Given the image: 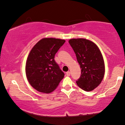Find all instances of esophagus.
<instances>
[{
	"mask_svg": "<svg viewBox=\"0 0 125 125\" xmlns=\"http://www.w3.org/2000/svg\"><path fill=\"white\" fill-rule=\"evenodd\" d=\"M66 75L67 76H69L71 75V73H70L69 71L67 72H66Z\"/></svg>",
	"mask_w": 125,
	"mask_h": 125,
	"instance_id": "obj_1",
	"label": "esophagus"
}]
</instances>
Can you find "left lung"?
Listing matches in <instances>:
<instances>
[{"label": "left lung", "mask_w": 125, "mask_h": 125, "mask_svg": "<svg viewBox=\"0 0 125 125\" xmlns=\"http://www.w3.org/2000/svg\"><path fill=\"white\" fill-rule=\"evenodd\" d=\"M69 43L81 69V77L76 81L77 86L85 91H92L99 85L104 77L102 54L96 44L86 39H72Z\"/></svg>", "instance_id": "8db88e82"}]
</instances>
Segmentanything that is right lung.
<instances>
[{
	"instance_id": "add662e5",
	"label": "right lung",
	"mask_w": 125,
	"mask_h": 125,
	"mask_svg": "<svg viewBox=\"0 0 125 125\" xmlns=\"http://www.w3.org/2000/svg\"><path fill=\"white\" fill-rule=\"evenodd\" d=\"M65 41L43 38L31 49L26 63V74L31 85L40 92L56 89L64 73L54 61V56Z\"/></svg>"
}]
</instances>
